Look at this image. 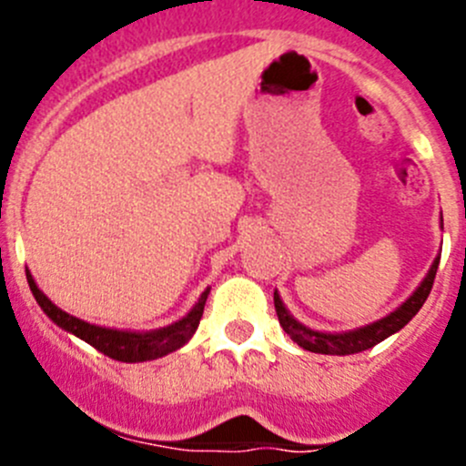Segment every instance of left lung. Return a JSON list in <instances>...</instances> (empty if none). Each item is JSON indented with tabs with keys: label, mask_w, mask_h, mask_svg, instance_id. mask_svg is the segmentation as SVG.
Segmentation results:
<instances>
[{
	"label": "left lung",
	"mask_w": 466,
	"mask_h": 466,
	"mask_svg": "<svg viewBox=\"0 0 466 466\" xmlns=\"http://www.w3.org/2000/svg\"><path fill=\"white\" fill-rule=\"evenodd\" d=\"M437 266H440V257L431 266L429 275L424 277L420 286H417L415 293L397 309L390 316L380 318V320L368 324V327L351 329V331L342 333H322L313 331V329L304 327L302 322L295 320L289 311H286L284 302H281L279 293L275 290V311L279 318L281 329L290 336V340L298 342L302 350L313 351V354H331V356H347V354H359V351L370 350V347L379 345L380 340H385L388 336L397 333L399 329L406 327L412 318L417 316L421 307H424L426 298H429L431 289H433V281L437 275Z\"/></svg>",
	"instance_id": "8db88e82"
}]
</instances>
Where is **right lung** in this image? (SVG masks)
I'll list each match as a JSON object with an SVG mask.
<instances>
[{
  "label": "right lung",
  "instance_id": "right-lung-1",
  "mask_svg": "<svg viewBox=\"0 0 466 466\" xmlns=\"http://www.w3.org/2000/svg\"><path fill=\"white\" fill-rule=\"evenodd\" d=\"M31 286V293L35 298V302L40 304L42 311L51 318L60 329L74 333L76 338L86 340L87 345H92L94 350H98L101 354L110 356V359L121 360V363H144V360L159 359V356H167L171 351L180 350L185 342H189V338L194 336L196 329H198L200 318H203L207 295L209 289L200 295V299L196 302V307L187 313L182 320L168 324V327L155 329V331H119V329H106L96 327V324H89L86 320H78V318L69 316L63 309L56 307L45 293L35 286L31 275H26Z\"/></svg>",
  "mask_w": 466,
  "mask_h": 466
}]
</instances>
